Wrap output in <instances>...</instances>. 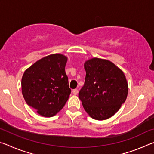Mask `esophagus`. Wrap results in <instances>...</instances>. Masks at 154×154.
<instances>
[{"mask_svg": "<svg viewBox=\"0 0 154 154\" xmlns=\"http://www.w3.org/2000/svg\"><path fill=\"white\" fill-rule=\"evenodd\" d=\"M72 93H73V94L77 95L78 94V90L77 89H75V90H72Z\"/></svg>", "mask_w": 154, "mask_h": 154, "instance_id": "obj_1", "label": "esophagus"}]
</instances>
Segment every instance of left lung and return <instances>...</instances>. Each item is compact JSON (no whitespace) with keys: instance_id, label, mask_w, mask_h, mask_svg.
<instances>
[{"instance_id":"obj_1","label":"left lung","mask_w":154,"mask_h":154,"mask_svg":"<svg viewBox=\"0 0 154 154\" xmlns=\"http://www.w3.org/2000/svg\"><path fill=\"white\" fill-rule=\"evenodd\" d=\"M85 83L79 98L88 115L96 120L111 118L127 98L128 83L123 71L113 62L98 58L84 63Z\"/></svg>"}]
</instances>
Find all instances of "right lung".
<instances>
[{"label":"right lung","instance_id":"add662e5","mask_svg":"<svg viewBox=\"0 0 154 154\" xmlns=\"http://www.w3.org/2000/svg\"><path fill=\"white\" fill-rule=\"evenodd\" d=\"M66 62V56L51 54L36 61L23 75L24 100L41 116H55L69 99L71 90L65 72Z\"/></svg>","mask_w":154,"mask_h":154}]
</instances>
